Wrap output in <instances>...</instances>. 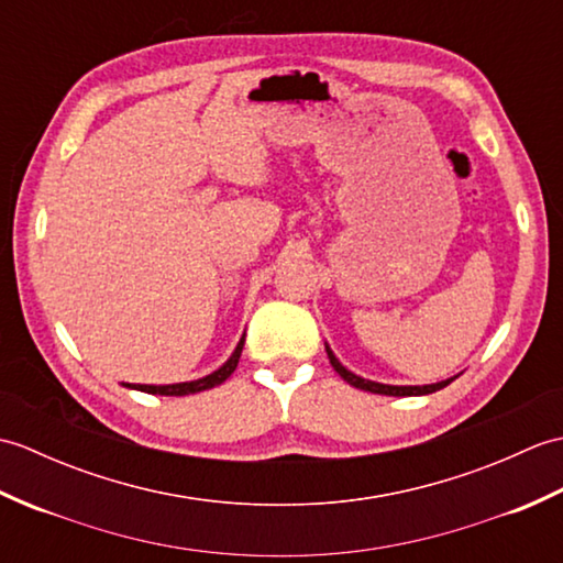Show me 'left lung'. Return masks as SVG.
<instances>
[{
  "mask_svg": "<svg viewBox=\"0 0 563 563\" xmlns=\"http://www.w3.org/2000/svg\"><path fill=\"white\" fill-rule=\"evenodd\" d=\"M327 355H329V361H331V365H333V369H336V373L349 382V385H353V387H357V389H365V391H373V394H387V397H423V394H433V391H438V389H442V387H448L452 379H457V375L454 377H450V379H442V382H435V385H421V387H399V385H382V382H373V379H365V377H357L355 373H351V369H345L341 363H339V357L333 355V351L329 349L327 345Z\"/></svg>",
  "mask_w": 563,
  "mask_h": 563,
  "instance_id": "8db88e82",
  "label": "left lung"
}]
</instances>
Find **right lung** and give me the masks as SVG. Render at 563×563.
<instances>
[{"mask_svg": "<svg viewBox=\"0 0 563 563\" xmlns=\"http://www.w3.org/2000/svg\"><path fill=\"white\" fill-rule=\"evenodd\" d=\"M242 349H244V336L239 339L234 353L227 357V363L222 367L214 369V373L200 377V379H190V382H176V385H125L123 387H130V389H137V391H147V394H162V397H186V394H198V391H206V389H212L222 385V382L230 377L234 369H236V363H239V355H242Z\"/></svg>", "mask_w": 563, "mask_h": 563, "instance_id": "obj_1", "label": "right lung"}]
</instances>
